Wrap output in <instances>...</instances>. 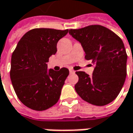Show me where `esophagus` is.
<instances>
[{"label":"esophagus","instance_id":"1","mask_svg":"<svg viewBox=\"0 0 133 133\" xmlns=\"http://www.w3.org/2000/svg\"><path fill=\"white\" fill-rule=\"evenodd\" d=\"M69 71H70V73H75V71H74L73 69H69Z\"/></svg>","mask_w":133,"mask_h":133}]
</instances>
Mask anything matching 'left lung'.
<instances>
[{"label": "left lung", "instance_id": "8db88e82", "mask_svg": "<svg viewBox=\"0 0 133 133\" xmlns=\"http://www.w3.org/2000/svg\"><path fill=\"white\" fill-rule=\"evenodd\" d=\"M69 34L81 42L85 59L95 65L93 75L76 71L78 81L75 88L86 102L104 106L112 102L121 91L127 77V54L122 39L101 25H91Z\"/></svg>", "mask_w": 133, "mask_h": 133}]
</instances>
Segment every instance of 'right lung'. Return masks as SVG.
<instances>
[{
    "label": "right lung",
    "mask_w": 133,
    "mask_h": 133,
    "mask_svg": "<svg viewBox=\"0 0 133 133\" xmlns=\"http://www.w3.org/2000/svg\"><path fill=\"white\" fill-rule=\"evenodd\" d=\"M68 30L36 28L20 39L11 57L10 75L19 100L32 110H45L58 102L66 68L56 71L47 69L46 62L57 52V42Z\"/></svg>",
    "instance_id": "add662e5"
}]
</instances>
